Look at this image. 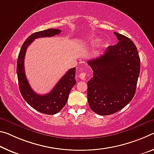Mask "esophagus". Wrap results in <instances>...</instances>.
<instances>
[{
	"instance_id": "34e87169",
	"label": "esophagus",
	"mask_w": 154,
	"mask_h": 154,
	"mask_svg": "<svg viewBox=\"0 0 154 154\" xmlns=\"http://www.w3.org/2000/svg\"><path fill=\"white\" fill-rule=\"evenodd\" d=\"M86 74L85 72H81L79 75V78L81 79H85V78H86Z\"/></svg>"
}]
</instances>
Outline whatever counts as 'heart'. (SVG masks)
I'll return each mask as SVG.
<instances>
[{
	"mask_svg": "<svg viewBox=\"0 0 154 154\" xmlns=\"http://www.w3.org/2000/svg\"><path fill=\"white\" fill-rule=\"evenodd\" d=\"M99 42H100V39L97 38H91L90 40V45H92V46L98 45Z\"/></svg>",
	"mask_w": 154,
	"mask_h": 154,
	"instance_id": "1",
	"label": "heart"
}]
</instances>
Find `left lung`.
I'll use <instances>...</instances> for the list:
<instances>
[{"mask_svg": "<svg viewBox=\"0 0 154 154\" xmlns=\"http://www.w3.org/2000/svg\"><path fill=\"white\" fill-rule=\"evenodd\" d=\"M119 42L109 46L102 55L88 61L93 77L88 82V101L99 115L117 112L135 94L140 74V60L137 48L130 38L114 32Z\"/></svg>", "mask_w": 154, "mask_h": 154, "instance_id": "obj_1", "label": "left lung"}]
</instances>
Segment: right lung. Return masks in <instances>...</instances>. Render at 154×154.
I'll return each mask as SVG.
<instances>
[{
	"label": "right lung",
	"mask_w": 154,
	"mask_h": 154,
	"mask_svg": "<svg viewBox=\"0 0 154 154\" xmlns=\"http://www.w3.org/2000/svg\"><path fill=\"white\" fill-rule=\"evenodd\" d=\"M61 33L60 29H48L46 30L38 31L29 36L24 41L19 53L17 60V75L19 84V89L23 99L29 106L35 110L46 114H57L64 108L68 101V96L72 87L76 84L75 70L70 68L63 76L53 90L46 94H38L31 88L24 72V60L26 48L33 42L35 39L39 38L52 37Z\"/></svg>",
	"instance_id": "add662e5"
}]
</instances>
